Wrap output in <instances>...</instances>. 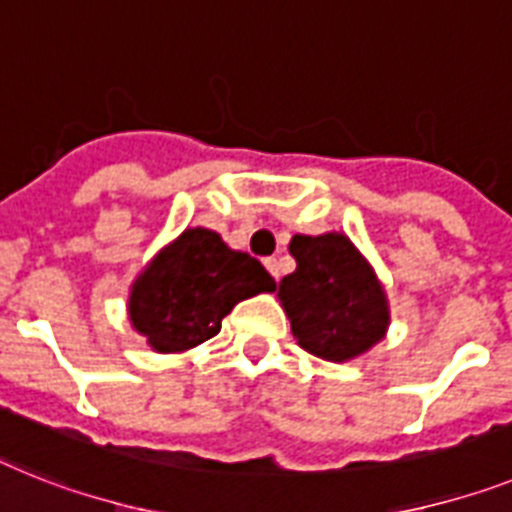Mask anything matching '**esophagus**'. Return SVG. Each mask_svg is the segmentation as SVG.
Segmentation results:
<instances>
[{
    "label": "esophagus",
    "mask_w": 512,
    "mask_h": 512,
    "mask_svg": "<svg viewBox=\"0 0 512 512\" xmlns=\"http://www.w3.org/2000/svg\"><path fill=\"white\" fill-rule=\"evenodd\" d=\"M265 268H268V273L273 278H278L281 276V268H278V260L276 257H268V260H265Z\"/></svg>",
    "instance_id": "1"
}]
</instances>
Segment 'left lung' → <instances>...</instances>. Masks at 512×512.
Segmentation results:
<instances>
[{"label": "left lung", "mask_w": 512, "mask_h": 512, "mask_svg": "<svg viewBox=\"0 0 512 512\" xmlns=\"http://www.w3.org/2000/svg\"><path fill=\"white\" fill-rule=\"evenodd\" d=\"M296 270L278 299L296 343L325 362H351L388 336L390 302L375 268L341 231L291 236Z\"/></svg>", "instance_id": "1"}]
</instances>
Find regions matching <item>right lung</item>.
<instances>
[{
    "mask_svg": "<svg viewBox=\"0 0 512 512\" xmlns=\"http://www.w3.org/2000/svg\"><path fill=\"white\" fill-rule=\"evenodd\" d=\"M263 291H276V281L260 260L231 249L216 231L192 226L137 273L127 315L150 349L182 354L216 336L236 304Z\"/></svg>",
    "mask_w": 512,
    "mask_h": 512,
    "instance_id": "right-lung-1",
    "label": "right lung"
}]
</instances>
